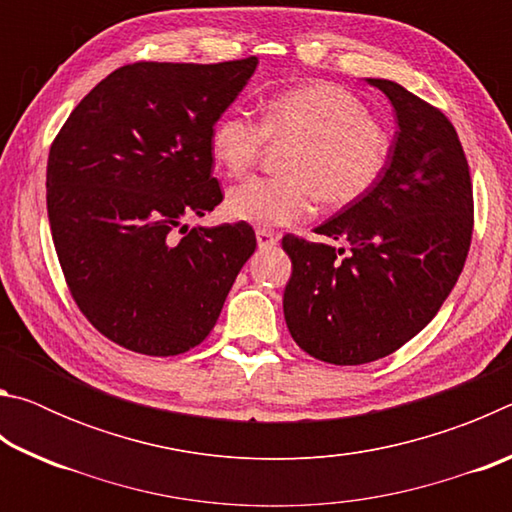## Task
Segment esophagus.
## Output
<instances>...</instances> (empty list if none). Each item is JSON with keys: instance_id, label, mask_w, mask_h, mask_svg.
<instances>
[{"instance_id": "esophagus-1", "label": "esophagus", "mask_w": 512, "mask_h": 512, "mask_svg": "<svg viewBox=\"0 0 512 512\" xmlns=\"http://www.w3.org/2000/svg\"><path fill=\"white\" fill-rule=\"evenodd\" d=\"M255 237H257V246L262 248V250L277 246V235H273L271 230H257Z\"/></svg>"}]
</instances>
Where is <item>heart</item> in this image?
<instances>
[{"label": "heart", "instance_id": "heart-1", "mask_svg": "<svg viewBox=\"0 0 512 512\" xmlns=\"http://www.w3.org/2000/svg\"><path fill=\"white\" fill-rule=\"evenodd\" d=\"M268 140L298 142L284 173L289 178H250L225 196V212L257 228H282L307 219L320 196L341 207L361 201L391 162V135L357 94L332 83H314L273 94L262 124L241 108L214 121V162L241 176L262 155Z\"/></svg>", "mask_w": 512, "mask_h": 512}]
</instances>
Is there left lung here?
I'll return each instance as SVG.
<instances>
[{
	"mask_svg": "<svg viewBox=\"0 0 512 512\" xmlns=\"http://www.w3.org/2000/svg\"><path fill=\"white\" fill-rule=\"evenodd\" d=\"M391 101L397 135L379 183L318 225L345 248L287 235L284 318L302 350L334 366L388 357L429 325L463 271L472 241L470 167L438 108L400 83L366 79Z\"/></svg>",
	"mask_w": 512,
	"mask_h": 512,
	"instance_id": "obj_1",
	"label": "left lung"
}]
</instances>
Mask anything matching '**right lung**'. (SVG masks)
Masks as SVG:
<instances>
[{"label":"right lung","mask_w":512,"mask_h":512,"mask_svg":"<svg viewBox=\"0 0 512 512\" xmlns=\"http://www.w3.org/2000/svg\"><path fill=\"white\" fill-rule=\"evenodd\" d=\"M255 69L257 58L119 67L51 144L47 212L58 262L85 318L121 348L149 357L194 348L255 253L244 221L173 237L187 216L223 201L210 133Z\"/></svg>","instance_id":"obj_1"}]
</instances>
